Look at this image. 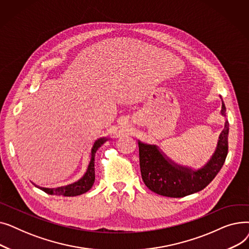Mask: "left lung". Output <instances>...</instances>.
<instances>
[{
    "label": "left lung",
    "mask_w": 249,
    "mask_h": 249,
    "mask_svg": "<svg viewBox=\"0 0 249 249\" xmlns=\"http://www.w3.org/2000/svg\"><path fill=\"white\" fill-rule=\"evenodd\" d=\"M221 115L226 118V107L222 100ZM229 123L218 137L216 148L209 160L201 167L178 164L155 144L138 140L141 177L145 186L152 192L171 198H181L206 188L223 166L228 152Z\"/></svg>",
    "instance_id": "obj_1"
}]
</instances>
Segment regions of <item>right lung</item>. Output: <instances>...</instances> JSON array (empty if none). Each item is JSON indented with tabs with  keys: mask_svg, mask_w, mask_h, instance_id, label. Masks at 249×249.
<instances>
[{
	"mask_svg": "<svg viewBox=\"0 0 249 249\" xmlns=\"http://www.w3.org/2000/svg\"><path fill=\"white\" fill-rule=\"evenodd\" d=\"M108 139H109V137H100L94 142L93 146H91V148H90L89 160L87 171L80 179H77L76 181L72 182V184L58 187V188H43V187L36 186L35 184H33V185L49 195L64 196V197H74V196H78V195L87 193L91 187H93L94 181H95V155H96V152Z\"/></svg>",
	"mask_w": 249,
	"mask_h": 249,
	"instance_id": "right-lung-1",
	"label": "right lung"
}]
</instances>
